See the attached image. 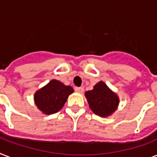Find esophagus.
Returning a JSON list of instances; mask_svg holds the SVG:
<instances>
[{
  "instance_id": "obj_1",
  "label": "esophagus",
  "mask_w": 157,
  "mask_h": 157,
  "mask_svg": "<svg viewBox=\"0 0 157 157\" xmlns=\"http://www.w3.org/2000/svg\"><path fill=\"white\" fill-rule=\"evenodd\" d=\"M75 90H76V92H77V93L82 94L84 92V88L83 87H75Z\"/></svg>"
}]
</instances>
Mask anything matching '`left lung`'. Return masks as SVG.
Instances as JSON below:
<instances>
[{
    "instance_id": "8db88e82",
    "label": "left lung",
    "mask_w": 157,
    "mask_h": 157,
    "mask_svg": "<svg viewBox=\"0 0 157 157\" xmlns=\"http://www.w3.org/2000/svg\"><path fill=\"white\" fill-rule=\"evenodd\" d=\"M85 95L91 111L101 117H110L119 106L118 95L102 81L96 84L92 90L86 91Z\"/></svg>"
}]
</instances>
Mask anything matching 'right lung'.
<instances>
[{
  "instance_id": "right-lung-1",
  "label": "right lung",
  "mask_w": 157,
  "mask_h": 157,
  "mask_svg": "<svg viewBox=\"0 0 157 157\" xmlns=\"http://www.w3.org/2000/svg\"><path fill=\"white\" fill-rule=\"evenodd\" d=\"M74 92L70 86H65L58 80H52L34 94V103L45 115L56 113L63 108L68 96Z\"/></svg>"
}]
</instances>
